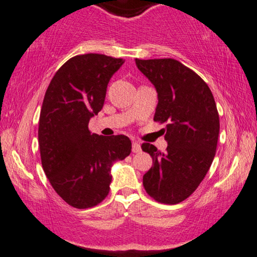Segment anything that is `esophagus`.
I'll use <instances>...</instances> for the list:
<instances>
[{
    "instance_id": "1",
    "label": "esophagus",
    "mask_w": 257,
    "mask_h": 257,
    "mask_svg": "<svg viewBox=\"0 0 257 257\" xmlns=\"http://www.w3.org/2000/svg\"><path fill=\"white\" fill-rule=\"evenodd\" d=\"M133 153H140L141 152V145L138 141H133V148H132Z\"/></svg>"
}]
</instances>
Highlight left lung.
<instances>
[{
	"instance_id": "left-lung-1",
	"label": "left lung",
	"mask_w": 257,
	"mask_h": 257,
	"mask_svg": "<svg viewBox=\"0 0 257 257\" xmlns=\"http://www.w3.org/2000/svg\"><path fill=\"white\" fill-rule=\"evenodd\" d=\"M158 92L154 121L166 125L167 149L151 144L142 151L153 159L144 175L146 192L162 204L186 199L205 178L216 154L219 116L210 87L175 59H135Z\"/></svg>"
}]
</instances>
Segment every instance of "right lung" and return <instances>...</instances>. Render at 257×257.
Returning a JSON list of instances; mask_svg holds the SVG:
<instances>
[{
    "instance_id": "right-lung-1",
    "label": "right lung",
    "mask_w": 257,
    "mask_h": 257,
    "mask_svg": "<svg viewBox=\"0 0 257 257\" xmlns=\"http://www.w3.org/2000/svg\"><path fill=\"white\" fill-rule=\"evenodd\" d=\"M124 60L89 53L65 63L52 78L39 119V147L54 191L77 209L108 196L111 167L131 154L132 141L91 134L89 121L103 108L110 78Z\"/></svg>"
}]
</instances>
